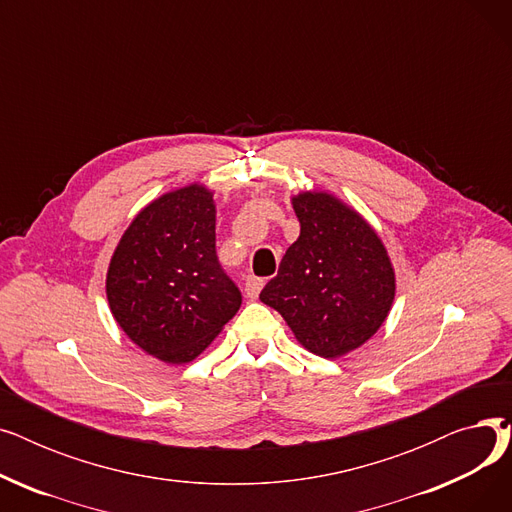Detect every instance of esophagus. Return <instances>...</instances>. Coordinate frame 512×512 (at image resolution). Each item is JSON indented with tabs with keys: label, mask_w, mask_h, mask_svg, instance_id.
I'll list each match as a JSON object with an SVG mask.
<instances>
[{
	"label": "esophagus",
	"mask_w": 512,
	"mask_h": 512,
	"mask_svg": "<svg viewBox=\"0 0 512 512\" xmlns=\"http://www.w3.org/2000/svg\"><path fill=\"white\" fill-rule=\"evenodd\" d=\"M261 288H263V280L261 278H255V276H247L245 278V292H247L249 299H257Z\"/></svg>",
	"instance_id": "obj_1"
}]
</instances>
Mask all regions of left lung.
I'll return each mask as SVG.
<instances>
[{"mask_svg": "<svg viewBox=\"0 0 512 512\" xmlns=\"http://www.w3.org/2000/svg\"><path fill=\"white\" fill-rule=\"evenodd\" d=\"M105 294L118 326L147 355L184 365L205 351L242 303L215 255L207 186H182L137 213L107 267Z\"/></svg>", "mask_w": 512, "mask_h": 512, "instance_id": "left-lung-1", "label": "left lung"}]
</instances>
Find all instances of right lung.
<instances>
[{
  "label": "right lung",
  "instance_id": "right-lung-1",
  "mask_svg": "<svg viewBox=\"0 0 512 512\" xmlns=\"http://www.w3.org/2000/svg\"><path fill=\"white\" fill-rule=\"evenodd\" d=\"M292 207L301 234L259 299L307 351L338 359L382 328L394 303V267L382 238L338 197L307 191Z\"/></svg>",
  "mask_w": 512,
  "mask_h": 512
}]
</instances>
